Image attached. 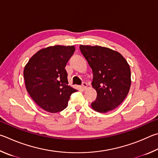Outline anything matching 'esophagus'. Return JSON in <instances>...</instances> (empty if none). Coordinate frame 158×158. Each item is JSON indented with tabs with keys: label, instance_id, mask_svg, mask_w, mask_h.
Masks as SVG:
<instances>
[{
	"label": "esophagus",
	"instance_id": "obj_1",
	"mask_svg": "<svg viewBox=\"0 0 158 158\" xmlns=\"http://www.w3.org/2000/svg\"><path fill=\"white\" fill-rule=\"evenodd\" d=\"M82 87H83L84 89H86L87 88V87H88V85H87V84L86 83V82H82Z\"/></svg>",
	"mask_w": 158,
	"mask_h": 158
}]
</instances>
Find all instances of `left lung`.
I'll list each match as a JSON object with an SVG mask.
<instances>
[{
  "label": "left lung",
  "mask_w": 158,
  "mask_h": 158,
  "mask_svg": "<svg viewBox=\"0 0 158 158\" xmlns=\"http://www.w3.org/2000/svg\"><path fill=\"white\" fill-rule=\"evenodd\" d=\"M80 49L92 69V87L97 97L92 108L100 113L115 109L122 103L131 85V68L119 52L100 46L81 45Z\"/></svg>",
  "instance_id": "8db88e82"
}]
</instances>
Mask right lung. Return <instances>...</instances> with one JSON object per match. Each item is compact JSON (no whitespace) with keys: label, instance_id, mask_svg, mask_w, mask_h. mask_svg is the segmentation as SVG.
Wrapping results in <instances>:
<instances>
[{"label":"right lung","instance_id":"right-lung-1","mask_svg":"<svg viewBox=\"0 0 158 158\" xmlns=\"http://www.w3.org/2000/svg\"><path fill=\"white\" fill-rule=\"evenodd\" d=\"M75 51L74 46L56 45L40 50L25 66L23 76L27 92L46 112L56 113L67 107L76 89L68 85L66 63Z\"/></svg>","mask_w":158,"mask_h":158}]
</instances>
